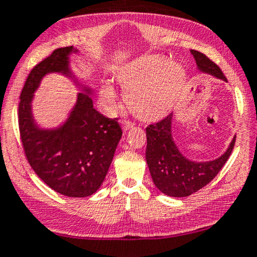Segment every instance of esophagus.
<instances>
[{
    "label": "esophagus",
    "mask_w": 257,
    "mask_h": 257,
    "mask_svg": "<svg viewBox=\"0 0 257 257\" xmlns=\"http://www.w3.org/2000/svg\"><path fill=\"white\" fill-rule=\"evenodd\" d=\"M131 127H134V122L125 121V120H123V121H122V130H123V132L128 131V130L131 128Z\"/></svg>",
    "instance_id": "1"
}]
</instances>
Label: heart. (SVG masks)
<instances>
[{"instance_id":"heart-1","label":"heart","mask_w":257,"mask_h":257,"mask_svg":"<svg viewBox=\"0 0 257 257\" xmlns=\"http://www.w3.org/2000/svg\"><path fill=\"white\" fill-rule=\"evenodd\" d=\"M116 78L125 91L130 109L144 121L163 118L170 112L185 85V71L179 65L169 64L160 56H147L122 66ZM104 108L116 104V94L109 84L100 90Z\"/></svg>"}]
</instances>
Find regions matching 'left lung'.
Instances as JSON below:
<instances>
[{
    "instance_id": "obj_1",
    "label": "left lung",
    "mask_w": 257,
    "mask_h": 257,
    "mask_svg": "<svg viewBox=\"0 0 257 257\" xmlns=\"http://www.w3.org/2000/svg\"><path fill=\"white\" fill-rule=\"evenodd\" d=\"M201 72L227 81L220 68L204 53L191 50ZM173 113L147 127V163L155 186L163 194L183 198L198 192L210 183L230 157L235 147L233 137L229 148L220 157L208 162H194L180 153L172 134Z\"/></svg>"
}]
</instances>
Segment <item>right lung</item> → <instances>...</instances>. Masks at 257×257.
Returning <instances> with one entry per match:
<instances>
[{"mask_svg":"<svg viewBox=\"0 0 257 257\" xmlns=\"http://www.w3.org/2000/svg\"><path fill=\"white\" fill-rule=\"evenodd\" d=\"M74 46L57 49L32 69L20 95L19 130L28 163L53 191L85 198L102 185L122 131L93 106L91 89L82 87L68 119L56 128H40L33 118L34 91L47 74L58 72L77 83L70 69ZM77 85H82L77 83Z\"/></svg>","mask_w":257,"mask_h":257,"instance_id":"1","label":"right lung"}]
</instances>
